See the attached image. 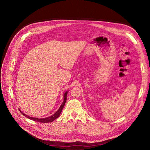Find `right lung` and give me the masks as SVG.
Masks as SVG:
<instances>
[{
  "mask_svg": "<svg viewBox=\"0 0 150 150\" xmlns=\"http://www.w3.org/2000/svg\"><path fill=\"white\" fill-rule=\"evenodd\" d=\"M67 93H68V91H66L64 93V96H63V97H64V100H63V102L62 103L61 105L60 106L59 108L58 109V111L55 112L53 115H51V116H49L48 117H45V118H42V119H38V118H35V117H30V116H28L25 114H23L21 111H21V112L24 115L25 117H26L27 118H28V119H30V120H32L33 121H35V122H41V123H50V122H52L53 120H54L56 119H57V118L59 116V115L61 114V112H62V110L63 109V108H64V105L66 103V100H67Z\"/></svg>",
  "mask_w": 150,
  "mask_h": 150,
  "instance_id": "obj_1",
  "label": "right lung"
}]
</instances>
